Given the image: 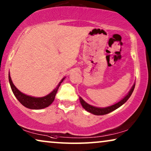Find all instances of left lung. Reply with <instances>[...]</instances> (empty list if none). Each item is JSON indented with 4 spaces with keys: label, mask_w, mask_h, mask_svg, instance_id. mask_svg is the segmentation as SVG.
I'll return each mask as SVG.
<instances>
[{
    "label": "left lung",
    "mask_w": 151,
    "mask_h": 151,
    "mask_svg": "<svg viewBox=\"0 0 151 151\" xmlns=\"http://www.w3.org/2000/svg\"><path fill=\"white\" fill-rule=\"evenodd\" d=\"M135 83H134L133 86H132L131 88V90H130L129 92L128 93V94L124 97V98L122 99L120 101H119L118 102L115 103V104L111 105V106H109L107 107H104V108H99V107L93 106H92V105L88 104V103H86L85 101L81 98V97H79V99L82 107H83L86 111H87L88 112L93 113V114L96 115H106V114H108L109 113L112 112L113 111H115V109H118L119 106H121L122 105L124 104V103L129 100L130 97H131L132 93H133L134 88H135Z\"/></svg>",
    "instance_id": "8db88e82"
}]
</instances>
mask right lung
I'll list each match as a JSON object with an SVG mask.
<instances>
[{
	"label": "right lung",
	"instance_id": "1",
	"mask_svg": "<svg viewBox=\"0 0 151 151\" xmlns=\"http://www.w3.org/2000/svg\"><path fill=\"white\" fill-rule=\"evenodd\" d=\"M65 78H63L61 80V81L59 82V84H58L56 87L53 90V91H51L47 96L41 97V98H36V97L27 96V95H25L20 92L13 84L9 73V82L14 96L24 106L30 109H42L46 108V107L51 104V103L54 100L55 96L56 95L59 86H60L61 83L65 80Z\"/></svg>",
	"mask_w": 151,
	"mask_h": 151
}]
</instances>
